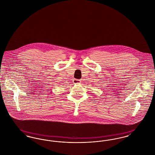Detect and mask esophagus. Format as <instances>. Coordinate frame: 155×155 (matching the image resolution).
<instances>
[{
	"instance_id": "obj_1",
	"label": "esophagus",
	"mask_w": 155,
	"mask_h": 155,
	"mask_svg": "<svg viewBox=\"0 0 155 155\" xmlns=\"http://www.w3.org/2000/svg\"><path fill=\"white\" fill-rule=\"evenodd\" d=\"M80 80H76V79H75L73 82H74V84H80Z\"/></svg>"
}]
</instances>
